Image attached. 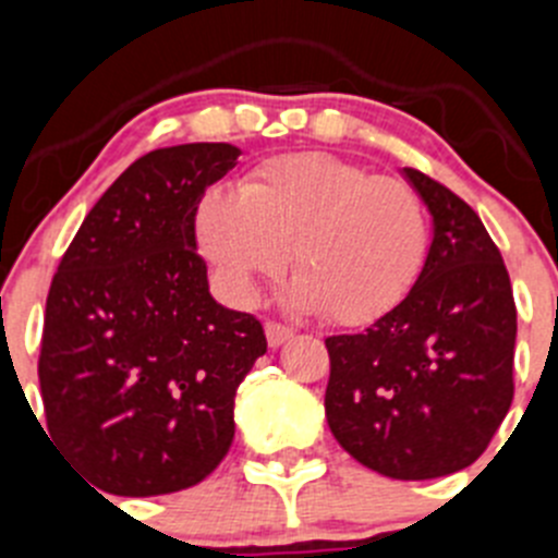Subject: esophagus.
I'll return each mask as SVG.
<instances>
[{"label": "esophagus", "mask_w": 558, "mask_h": 558, "mask_svg": "<svg viewBox=\"0 0 558 558\" xmlns=\"http://www.w3.org/2000/svg\"><path fill=\"white\" fill-rule=\"evenodd\" d=\"M265 338H268L270 349H279L282 343H288V340L293 338V329L284 327V324L268 322V324H265Z\"/></svg>", "instance_id": "1"}]
</instances>
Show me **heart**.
<instances>
[{
  "label": "heart",
  "mask_w": 558,
  "mask_h": 558,
  "mask_svg": "<svg viewBox=\"0 0 558 558\" xmlns=\"http://www.w3.org/2000/svg\"><path fill=\"white\" fill-rule=\"evenodd\" d=\"M195 243L226 293L251 304L288 265L295 307L360 327L391 313L416 284L430 248L427 209L408 181L372 175L329 153L263 161L240 186L204 190Z\"/></svg>",
  "instance_id": "obj_1"
}]
</instances>
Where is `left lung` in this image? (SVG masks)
Returning a JSON list of instances; mask_svg holds the SVG:
<instances>
[{"instance_id": "8db88e82", "label": "left lung", "mask_w": 558, "mask_h": 558, "mask_svg": "<svg viewBox=\"0 0 558 558\" xmlns=\"http://www.w3.org/2000/svg\"><path fill=\"white\" fill-rule=\"evenodd\" d=\"M430 211V248L411 293L366 332L327 338L324 411L368 470L430 481L489 447L514 397L517 310L509 270L472 206L402 167Z\"/></svg>"}]
</instances>
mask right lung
I'll use <instances>...</instances> for the list:
<instances>
[{
  "label": "right lung",
  "instance_id": "obj_1",
  "mask_svg": "<svg viewBox=\"0 0 558 558\" xmlns=\"http://www.w3.org/2000/svg\"><path fill=\"white\" fill-rule=\"evenodd\" d=\"M240 153L192 142L136 159L58 265L38 360L49 438L108 495L190 489L234 441V393L268 343L211 299L192 215Z\"/></svg>",
  "mask_w": 558,
  "mask_h": 558
}]
</instances>
